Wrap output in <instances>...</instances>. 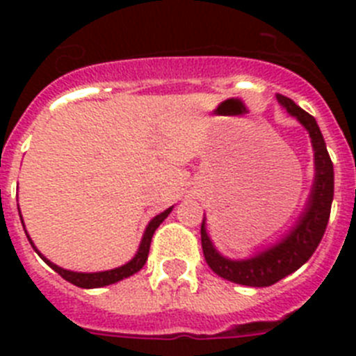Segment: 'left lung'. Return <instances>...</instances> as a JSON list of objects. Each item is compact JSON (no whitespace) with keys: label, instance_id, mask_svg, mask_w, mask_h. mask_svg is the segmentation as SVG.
<instances>
[{"label":"left lung","instance_id":"left-lung-1","mask_svg":"<svg viewBox=\"0 0 356 356\" xmlns=\"http://www.w3.org/2000/svg\"><path fill=\"white\" fill-rule=\"evenodd\" d=\"M276 99L292 118L303 124L312 143L316 172L303 212L278 242L257 251L253 257L238 260L228 259L219 253L207 234L205 217L201 222V246L210 269L228 282L248 287H269L291 273L298 271L312 257L325 235L333 201V163L316 119L282 94H276Z\"/></svg>","mask_w":356,"mask_h":356}]
</instances>
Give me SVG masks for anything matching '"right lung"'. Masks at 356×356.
Masks as SVG:
<instances>
[{
	"instance_id": "obj_1",
	"label": "right lung",
	"mask_w": 356,
	"mask_h": 356,
	"mask_svg": "<svg viewBox=\"0 0 356 356\" xmlns=\"http://www.w3.org/2000/svg\"><path fill=\"white\" fill-rule=\"evenodd\" d=\"M19 209V205H17ZM172 207H169L168 210H163V212H160L159 216H155L153 219H151L149 222H147L146 229H144V235L143 238H140V244H139V250H137V253H135L134 259L130 260V262H127L124 266L121 267H115V269H108V271H97V273H76V271H69V269H64V267L56 266V264H53L51 260H48L46 257H44L42 253H40L39 250L35 248V244H33V241L30 238V235L26 234V229H24V234H26L28 241H30L31 248L35 250V253L39 254L40 259L44 260V262L48 264L49 267H51L53 271H56L58 275L62 276L64 280H67L69 284L76 285V287H81V289H97V287H106V285H112V284H118V282H121V280L128 278V276L135 275V273H139L140 269L144 267V264H146L147 260V253H149V246H151V237H153V234H155V229L159 228L160 225H162V221L165 219V217L171 213ZM21 222H23V217H21Z\"/></svg>"
}]
</instances>
